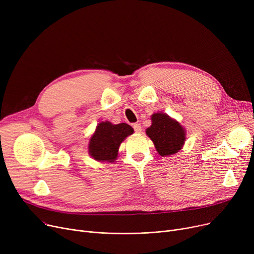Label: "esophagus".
Instances as JSON below:
<instances>
[{
  "label": "esophagus",
  "instance_id": "obj_1",
  "mask_svg": "<svg viewBox=\"0 0 254 254\" xmlns=\"http://www.w3.org/2000/svg\"><path fill=\"white\" fill-rule=\"evenodd\" d=\"M132 127H134V129H135V131L136 132H141L142 131V127H141V125L140 124H135L134 126H132Z\"/></svg>",
  "mask_w": 254,
  "mask_h": 254
}]
</instances>
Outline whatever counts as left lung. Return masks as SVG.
I'll list each match as a JSON object with an SVG mask.
<instances>
[{
    "label": "left lung",
    "instance_id": "1",
    "mask_svg": "<svg viewBox=\"0 0 254 254\" xmlns=\"http://www.w3.org/2000/svg\"><path fill=\"white\" fill-rule=\"evenodd\" d=\"M151 126L146 129V134L152 140L159 155L175 154L183 147L185 129L177 120L159 112L151 115Z\"/></svg>",
    "mask_w": 254,
    "mask_h": 254
}]
</instances>
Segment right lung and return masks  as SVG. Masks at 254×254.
<instances>
[{
	"instance_id": "obj_1",
	"label": "right lung",
	"mask_w": 254,
	"mask_h": 254,
	"mask_svg": "<svg viewBox=\"0 0 254 254\" xmlns=\"http://www.w3.org/2000/svg\"><path fill=\"white\" fill-rule=\"evenodd\" d=\"M132 132L134 128L127 124L100 123L89 139L88 153L96 161L113 163L117 157L120 144Z\"/></svg>"
}]
</instances>
